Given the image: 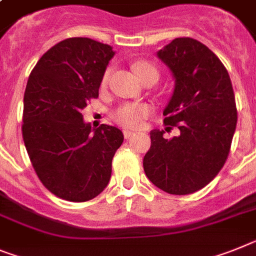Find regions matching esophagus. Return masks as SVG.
<instances>
[{
    "label": "esophagus",
    "instance_id": "1",
    "mask_svg": "<svg viewBox=\"0 0 256 256\" xmlns=\"http://www.w3.org/2000/svg\"><path fill=\"white\" fill-rule=\"evenodd\" d=\"M123 134H124V137H126V138H130V137L134 134V132H132V130H124Z\"/></svg>",
    "mask_w": 256,
    "mask_h": 256
}]
</instances>
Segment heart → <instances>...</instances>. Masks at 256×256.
I'll return each instance as SVG.
<instances>
[{"instance_id":"obj_1","label":"heart","mask_w":256,"mask_h":256,"mask_svg":"<svg viewBox=\"0 0 256 256\" xmlns=\"http://www.w3.org/2000/svg\"><path fill=\"white\" fill-rule=\"evenodd\" d=\"M133 68L137 75L141 78L144 74L149 71H156L154 66L149 62H137L133 64ZM110 78V68L104 71L102 76V86L107 84ZM150 114V107L145 104H136V102H126V104H120L118 108L112 111V119L120 126L126 128H138L142 124L144 120L148 118Z\"/></svg>"}]
</instances>
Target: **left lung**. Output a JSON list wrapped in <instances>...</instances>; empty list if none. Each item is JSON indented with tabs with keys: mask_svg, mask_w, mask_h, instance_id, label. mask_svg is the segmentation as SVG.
Instances as JSON below:
<instances>
[{
	"mask_svg": "<svg viewBox=\"0 0 256 256\" xmlns=\"http://www.w3.org/2000/svg\"><path fill=\"white\" fill-rule=\"evenodd\" d=\"M171 70L174 89L163 111L170 130H152V146L144 156L150 181L166 193L192 194L206 186L229 155L237 124L234 92L222 60L200 41L178 37L158 52Z\"/></svg>",
	"mask_w": 256,
	"mask_h": 256,
	"instance_id": "left-lung-1",
	"label": "left lung"
}]
</instances>
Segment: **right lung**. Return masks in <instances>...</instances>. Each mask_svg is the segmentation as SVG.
Wrapping results in <instances>:
<instances>
[{"label": "right lung", "mask_w": 256, "mask_h": 256, "mask_svg": "<svg viewBox=\"0 0 256 256\" xmlns=\"http://www.w3.org/2000/svg\"><path fill=\"white\" fill-rule=\"evenodd\" d=\"M115 52L107 44L71 37L40 58L24 92L22 133L30 163L54 196L85 202L104 192L123 144L116 126L93 130L82 110L98 89Z\"/></svg>", "instance_id": "right-lung-1"}]
</instances>
